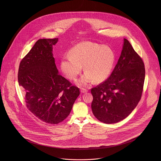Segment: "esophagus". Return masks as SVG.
<instances>
[{"label":"esophagus","mask_w":161,"mask_h":161,"mask_svg":"<svg viewBox=\"0 0 161 161\" xmlns=\"http://www.w3.org/2000/svg\"><path fill=\"white\" fill-rule=\"evenodd\" d=\"M81 92L82 93H86V92H87V90L86 88H81Z\"/></svg>","instance_id":"34e87169"}]
</instances>
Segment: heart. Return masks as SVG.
Segmentation results:
<instances>
[{"instance_id": "heart-1", "label": "heart", "mask_w": 161, "mask_h": 161, "mask_svg": "<svg viewBox=\"0 0 161 161\" xmlns=\"http://www.w3.org/2000/svg\"><path fill=\"white\" fill-rule=\"evenodd\" d=\"M115 60V53L109 47L85 41L75 45L71 49L70 55L64 57L61 67L67 78L74 80L84 65L86 73L78 84L86 86L93 81L96 83L106 81L112 73Z\"/></svg>"}]
</instances>
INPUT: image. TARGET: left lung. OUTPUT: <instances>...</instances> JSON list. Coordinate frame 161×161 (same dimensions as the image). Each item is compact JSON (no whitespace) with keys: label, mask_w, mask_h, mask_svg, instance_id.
<instances>
[{"label":"left lung","mask_w":161,"mask_h":161,"mask_svg":"<svg viewBox=\"0 0 161 161\" xmlns=\"http://www.w3.org/2000/svg\"><path fill=\"white\" fill-rule=\"evenodd\" d=\"M145 77L142 59L124 38L121 55L111 75L91 90L94 116L106 124L116 123L127 117L141 98Z\"/></svg>","instance_id":"8db88e82"}]
</instances>
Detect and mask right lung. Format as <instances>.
Masks as SVG:
<instances>
[{"label": "right lung", "mask_w": 161, "mask_h": 161, "mask_svg": "<svg viewBox=\"0 0 161 161\" xmlns=\"http://www.w3.org/2000/svg\"><path fill=\"white\" fill-rule=\"evenodd\" d=\"M58 41L38 40L20 61L18 75L29 111L42 122L54 125L67 117L80 93L58 74L53 54V46Z\"/></svg>", "instance_id": "add662e5"}]
</instances>
